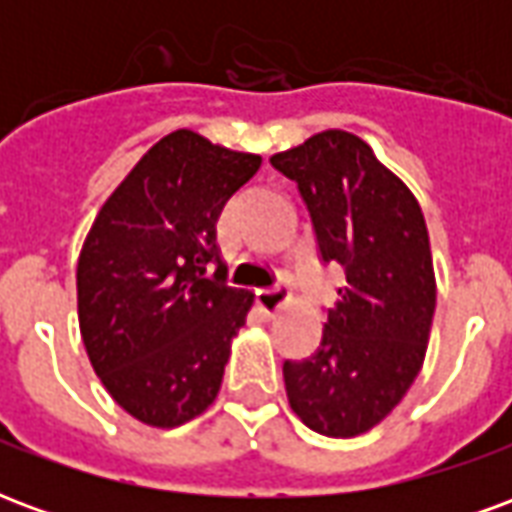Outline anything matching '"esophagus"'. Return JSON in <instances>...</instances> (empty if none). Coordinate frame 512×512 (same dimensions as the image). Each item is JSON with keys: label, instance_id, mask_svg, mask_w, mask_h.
I'll list each match as a JSON object with an SVG mask.
<instances>
[{"label": "esophagus", "instance_id": "1", "mask_svg": "<svg viewBox=\"0 0 512 512\" xmlns=\"http://www.w3.org/2000/svg\"><path fill=\"white\" fill-rule=\"evenodd\" d=\"M285 299H288V290L279 288V285H274V288L255 290V304L260 307L263 315H268V318H271V315L285 304Z\"/></svg>", "mask_w": 512, "mask_h": 512}]
</instances>
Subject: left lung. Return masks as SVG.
<instances>
[{"instance_id":"left-lung-1","label":"left lung","mask_w":512,"mask_h":512,"mask_svg":"<svg viewBox=\"0 0 512 512\" xmlns=\"http://www.w3.org/2000/svg\"><path fill=\"white\" fill-rule=\"evenodd\" d=\"M271 167L299 186L323 263L345 271L315 354L282 365L290 408L315 433L351 439L403 400L425 359L436 310L425 216L348 131L310 136Z\"/></svg>"}]
</instances>
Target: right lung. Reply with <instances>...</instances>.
Here are the masks:
<instances>
[{
	"instance_id": "1",
	"label": "right lung",
	"mask_w": 512,
	"mask_h": 512,
	"mask_svg": "<svg viewBox=\"0 0 512 512\" xmlns=\"http://www.w3.org/2000/svg\"><path fill=\"white\" fill-rule=\"evenodd\" d=\"M260 156L172 131L95 216L76 266L79 329L101 384L145 425L211 406L252 293L227 285L216 246L224 202Z\"/></svg>"
}]
</instances>
